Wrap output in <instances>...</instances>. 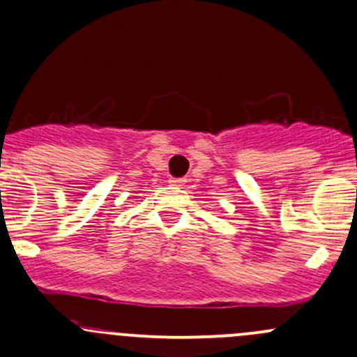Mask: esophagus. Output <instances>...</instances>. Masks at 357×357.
Here are the masks:
<instances>
[{"label":"esophagus","mask_w":357,"mask_h":357,"mask_svg":"<svg viewBox=\"0 0 357 357\" xmlns=\"http://www.w3.org/2000/svg\"><path fill=\"white\" fill-rule=\"evenodd\" d=\"M185 183H186V179H183V178H171L169 179V185L171 186H176V188H181V186H185Z\"/></svg>","instance_id":"1"}]
</instances>
